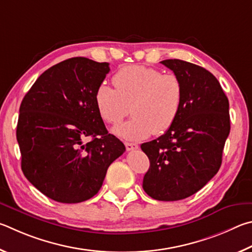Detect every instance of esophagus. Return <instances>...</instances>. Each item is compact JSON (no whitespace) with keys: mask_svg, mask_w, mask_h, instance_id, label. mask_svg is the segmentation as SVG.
Returning a JSON list of instances; mask_svg holds the SVG:
<instances>
[{"mask_svg":"<svg viewBox=\"0 0 252 252\" xmlns=\"http://www.w3.org/2000/svg\"><path fill=\"white\" fill-rule=\"evenodd\" d=\"M125 146H126V149L128 152L130 151H136V149H138V144L136 143H128V142H125Z\"/></svg>","mask_w":252,"mask_h":252,"instance_id":"esophagus-1","label":"esophagus"}]
</instances>
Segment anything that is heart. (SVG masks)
Segmentation results:
<instances>
[{"label": "heart", "mask_w": 252, "mask_h": 252, "mask_svg": "<svg viewBox=\"0 0 252 252\" xmlns=\"http://www.w3.org/2000/svg\"><path fill=\"white\" fill-rule=\"evenodd\" d=\"M115 88L101 84L95 93V104L106 123L117 124L113 131L125 139L137 140L152 133L159 135L175 123L183 104V83L174 73L143 65L126 66L113 76Z\"/></svg>", "instance_id": "1"}]
</instances>
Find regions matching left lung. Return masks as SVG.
Segmentation results:
<instances>
[{
	"label": "left lung",
	"mask_w": 252,
	"mask_h": 252,
	"mask_svg": "<svg viewBox=\"0 0 252 252\" xmlns=\"http://www.w3.org/2000/svg\"><path fill=\"white\" fill-rule=\"evenodd\" d=\"M183 83V104L164 135L142 144L151 166L143 188L156 200H182L218 173L230 131L229 101L209 70L182 60L161 62Z\"/></svg>",
	"instance_id": "left-lung-1"
}]
</instances>
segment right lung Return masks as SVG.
<instances>
[{
    "label": "right lung",
    "instance_id": "right-lung-1",
    "mask_svg": "<svg viewBox=\"0 0 252 252\" xmlns=\"http://www.w3.org/2000/svg\"><path fill=\"white\" fill-rule=\"evenodd\" d=\"M108 72V63L65 60L45 70L22 100L16 127L22 170L53 200L77 204L95 196L109 165L125 152L95 104Z\"/></svg>",
    "mask_w": 252,
    "mask_h": 252
}]
</instances>
